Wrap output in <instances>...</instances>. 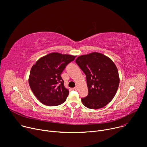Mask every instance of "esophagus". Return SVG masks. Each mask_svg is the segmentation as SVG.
<instances>
[{"mask_svg": "<svg viewBox=\"0 0 147 147\" xmlns=\"http://www.w3.org/2000/svg\"><path fill=\"white\" fill-rule=\"evenodd\" d=\"M73 89H74V90H78V87L76 86H75V88H74Z\"/></svg>", "mask_w": 147, "mask_h": 147, "instance_id": "34e87169", "label": "esophagus"}]
</instances>
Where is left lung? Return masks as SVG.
<instances>
[{
    "mask_svg": "<svg viewBox=\"0 0 147 147\" xmlns=\"http://www.w3.org/2000/svg\"><path fill=\"white\" fill-rule=\"evenodd\" d=\"M75 62L86 77L89 93L86 97L81 98L83 105L91 109L106 106L115 97L119 85L116 65L99 53L81 55Z\"/></svg>",
    "mask_w": 147,
    "mask_h": 147,
    "instance_id": "1",
    "label": "left lung"
}]
</instances>
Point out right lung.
<instances>
[{"label":"right lung","mask_w":147,"mask_h":147,"mask_svg":"<svg viewBox=\"0 0 147 147\" xmlns=\"http://www.w3.org/2000/svg\"><path fill=\"white\" fill-rule=\"evenodd\" d=\"M75 58V56L53 53L40 58L32 67L29 85L41 103L55 106L66 100L69 91L64 86L61 74Z\"/></svg>","instance_id":"add662e5"}]
</instances>
